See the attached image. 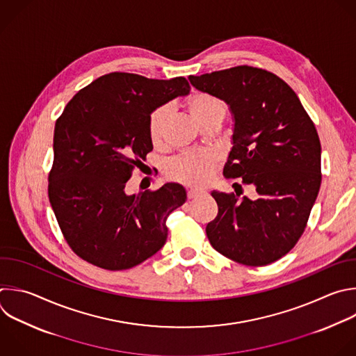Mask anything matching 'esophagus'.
Segmentation results:
<instances>
[{"instance_id": "34e87169", "label": "esophagus", "mask_w": 356, "mask_h": 356, "mask_svg": "<svg viewBox=\"0 0 356 356\" xmlns=\"http://www.w3.org/2000/svg\"><path fill=\"white\" fill-rule=\"evenodd\" d=\"M202 191H200V190H195V188H190V190H187V198H195V197H198L200 194H201Z\"/></svg>"}]
</instances>
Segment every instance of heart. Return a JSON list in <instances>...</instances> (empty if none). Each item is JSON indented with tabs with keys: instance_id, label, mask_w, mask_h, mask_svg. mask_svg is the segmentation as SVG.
<instances>
[{
	"instance_id": "1",
	"label": "heart",
	"mask_w": 356,
	"mask_h": 356,
	"mask_svg": "<svg viewBox=\"0 0 356 356\" xmlns=\"http://www.w3.org/2000/svg\"><path fill=\"white\" fill-rule=\"evenodd\" d=\"M187 110L202 129L211 123H222L226 115V104L207 92H194L187 99ZM168 117V106H161L152 111L148 122V134L154 144L161 143ZM213 166L215 156L211 154H184L166 165V175L169 179L186 186H202L211 179Z\"/></svg>"
}]
</instances>
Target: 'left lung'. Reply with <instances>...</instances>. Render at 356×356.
<instances>
[{"instance_id": "8db88e82", "label": "left lung", "mask_w": 356, "mask_h": 356, "mask_svg": "<svg viewBox=\"0 0 356 356\" xmlns=\"http://www.w3.org/2000/svg\"><path fill=\"white\" fill-rule=\"evenodd\" d=\"M188 79L230 107L233 147L223 176L259 195L212 191L218 215L205 229L209 243L239 264H271L298 243L320 190L316 127L292 88L270 71L239 65Z\"/></svg>"}]
</instances>
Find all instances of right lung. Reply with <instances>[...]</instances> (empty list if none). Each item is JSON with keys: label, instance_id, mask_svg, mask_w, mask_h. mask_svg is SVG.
<instances>
[{"label": "right lung", "instance_id": "1", "mask_svg": "<svg viewBox=\"0 0 356 356\" xmlns=\"http://www.w3.org/2000/svg\"><path fill=\"white\" fill-rule=\"evenodd\" d=\"M188 92L183 76L110 72L81 89L57 118L49 200L68 246L82 260L129 270L165 245L166 219L186 202L184 187L166 183L129 195L126 184L154 149L151 113Z\"/></svg>", "mask_w": 356, "mask_h": 356}]
</instances>
